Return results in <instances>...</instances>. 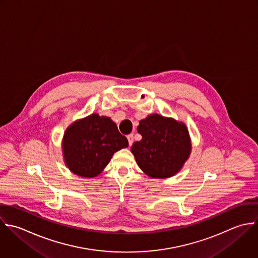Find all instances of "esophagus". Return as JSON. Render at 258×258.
Returning <instances> with one entry per match:
<instances>
[{
	"label": "esophagus",
	"instance_id": "obj_1",
	"mask_svg": "<svg viewBox=\"0 0 258 258\" xmlns=\"http://www.w3.org/2000/svg\"><path fill=\"white\" fill-rule=\"evenodd\" d=\"M126 138H127V141H128V145L132 146L133 143H134V135L131 134V135H128Z\"/></svg>",
	"mask_w": 258,
	"mask_h": 258
}]
</instances>
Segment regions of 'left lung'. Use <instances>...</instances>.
Instances as JSON below:
<instances>
[{"mask_svg": "<svg viewBox=\"0 0 258 258\" xmlns=\"http://www.w3.org/2000/svg\"><path fill=\"white\" fill-rule=\"evenodd\" d=\"M137 131L142 140L134 143L131 151L146 175L167 179L181 171L192 151L184 122L154 113L140 120Z\"/></svg>", "mask_w": 258, "mask_h": 258, "instance_id": "1", "label": "left lung"}]
</instances>
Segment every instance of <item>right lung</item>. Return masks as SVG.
Instances as JSON below:
<instances>
[{"instance_id":"1","label":"right lung","mask_w":258,"mask_h":258,"mask_svg":"<svg viewBox=\"0 0 258 258\" xmlns=\"http://www.w3.org/2000/svg\"><path fill=\"white\" fill-rule=\"evenodd\" d=\"M128 147L110 117L92 113L72 122L64 132L62 153L66 167L82 178L98 176L113 154Z\"/></svg>"}]
</instances>
